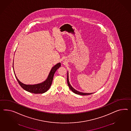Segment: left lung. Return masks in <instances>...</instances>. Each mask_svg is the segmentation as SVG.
Segmentation results:
<instances>
[{
    "mask_svg": "<svg viewBox=\"0 0 131 131\" xmlns=\"http://www.w3.org/2000/svg\"><path fill=\"white\" fill-rule=\"evenodd\" d=\"M67 83L68 86L69 87V88L70 89L71 91H72V92H74L75 94H79V95H90L92 94L93 93H85V92H79L78 91L76 90L74 88H73L71 85L70 84V83L69 82V73H68V71L67 72Z\"/></svg>",
    "mask_w": 131,
    "mask_h": 131,
    "instance_id": "1",
    "label": "left lung"
}]
</instances>
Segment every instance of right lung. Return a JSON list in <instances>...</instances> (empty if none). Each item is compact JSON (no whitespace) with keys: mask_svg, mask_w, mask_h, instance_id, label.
<instances>
[{"mask_svg":"<svg viewBox=\"0 0 131 131\" xmlns=\"http://www.w3.org/2000/svg\"><path fill=\"white\" fill-rule=\"evenodd\" d=\"M13 63H14V60H13ZM13 64H13V68L14 74L19 85H20L21 87L23 89H24L25 91L28 92L35 93V94L43 93L49 90L52 84L54 73L56 72V71L61 66V64L60 62H59L52 67L46 80H45L42 82L38 83V84H25L21 82V81H19V80L18 79L17 77L16 76V74L15 73Z\"/></svg>","mask_w":131,"mask_h":131,"instance_id":"1","label":"right lung"}]
</instances>
